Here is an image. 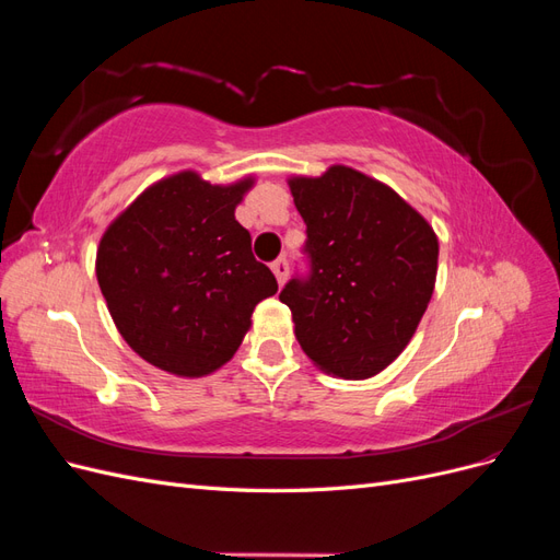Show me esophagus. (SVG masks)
<instances>
[{
	"label": "esophagus",
	"instance_id": "34e87169",
	"mask_svg": "<svg viewBox=\"0 0 560 560\" xmlns=\"http://www.w3.org/2000/svg\"><path fill=\"white\" fill-rule=\"evenodd\" d=\"M270 268H273V273H276L278 282L284 284L287 273H290V266H287V257H278L273 264H270Z\"/></svg>",
	"mask_w": 560,
	"mask_h": 560
}]
</instances>
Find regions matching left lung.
Returning a JSON list of instances; mask_svg holds the SVG:
<instances>
[{
	"label": "left lung",
	"instance_id": "8db88e82",
	"mask_svg": "<svg viewBox=\"0 0 560 560\" xmlns=\"http://www.w3.org/2000/svg\"><path fill=\"white\" fill-rule=\"evenodd\" d=\"M306 222L308 278L280 301L315 366L346 381L381 374L409 346L434 292L439 241L428 219L387 184L348 165L292 177Z\"/></svg>",
	"mask_w": 560,
	"mask_h": 560
}]
</instances>
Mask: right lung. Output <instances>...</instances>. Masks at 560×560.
Here are the masks:
<instances>
[{
  "mask_svg": "<svg viewBox=\"0 0 560 560\" xmlns=\"http://www.w3.org/2000/svg\"><path fill=\"white\" fill-rule=\"evenodd\" d=\"M252 184L171 175L135 198L100 241L95 276L118 334L167 374L200 378L224 366L254 306L278 292L235 219Z\"/></svg>",
  "mask_w": 560,
  "mask_h": 560,
  "instance_id": "add662e5",
  "label": "right lung"
}]
</instances>
